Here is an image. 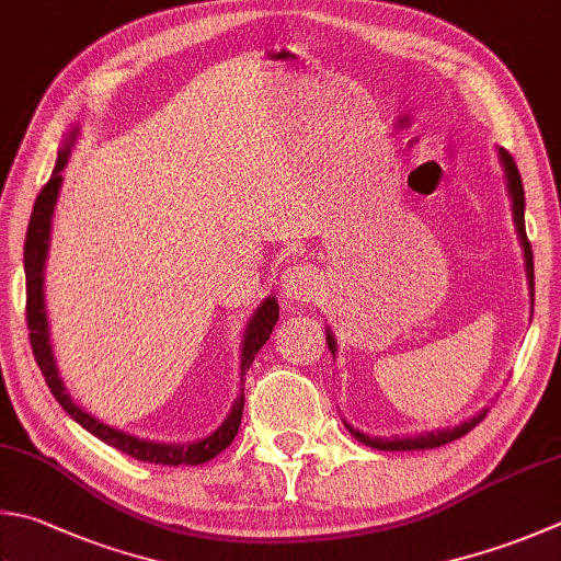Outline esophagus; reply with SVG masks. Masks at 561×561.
<instances>
[{"instance_id": "obj_1", "label": "esophagus", "mask_w": 561, "mask_h": 561, "mask_svg": "<svg viewBox=\"0 0 561 561\" xmlns=\"http://www.w3.org/2000/svg\"><path fill=\"white\" fill-rule=\"evenodd\" d=\"M320 288V276L312 266L305 263H295V266L283 271L280 290L290 302H308L312 295Z\"/></svg>"}]
</instances>
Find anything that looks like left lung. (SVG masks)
<instances>
[{
	"instance_id": "8db88e82",
	"label": "left lung",
	"mask_w": 561,
	"mask_h": 561,
	"mask_svg": "<svg viewBox=\"0 0 561 561\" xmlns=\"http://www.w3.org/2000/svg\"><path fill=\"white\" fill-rule=\"evenodd\" d=\"M501 161L505 168V181H508V193L513 197V217H515V227H517V237H520V244L525 251V268H527V283H530V298H533V308H535V263H533V247H530V239H527V231H525V190H523V178L520 171H517V165L513 161V156L501 149ZM327 346H330V352L334 356L336 352V342L334 336L327 330ZM485 417V410L479 412L477 417H471L469 422H461L454 430H439V432H427V435H417V437H396V439H380V437H368L364 432L354 430L348 422H344L346 430L352 432V435L364 442V445L374 447V449H383V451H405V449H432V447H442V445H449V442L459 439L471 432L473 427L479 425V422Z\"/></svg>"
}]
</instances>
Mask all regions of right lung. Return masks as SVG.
Segmentation results:
<instances>
[{"label": "right lung", "mask_w": 561, "mask_h": 561, "mask_svg": "<svg viewBox=\"0 0 561 561\" xmlns=\"http://www.w3.org/2000/svg\"><path fill=\"white\" fill-rule=\"evenodd\" d=\"M76 141V131H70V139L66 141V149H60L56 168H53L50 181L41 187L36 197L34 213H31V221L26 229V244H24V271H26V327H28V340H31V352L36 356V364L44 374L50 393L56 396L60 408L68 412V415L82 425L94 437L102 439L104 445L129 454L131 459L139 461H151V463H165V467H197V463H205L215 459L219 451H225L231 442H234L241 415H244V390H241L239 398L231 405V412L227 420L221 422V427L213 435L195 442V445H158V442H146L134 435H126L122 430H114L104 425L98 417H92L90 412H84L72 403L68 396L66 386L58 376L56 362H53V352L48 344V322H46V308H44V266H46V253H48V237H50V217H53V205L58 199V190L62 183L60 171L68 163L70 146ZM278 322V302L276 298H268L261 302L256 314L251 317L244 334V346H241V380L249 371V366L256 358L259 348L268 342L273 327Z\"/></svg>", "instance_id": "obj_1"}]
</instances>
